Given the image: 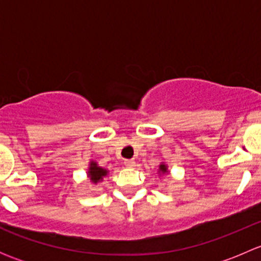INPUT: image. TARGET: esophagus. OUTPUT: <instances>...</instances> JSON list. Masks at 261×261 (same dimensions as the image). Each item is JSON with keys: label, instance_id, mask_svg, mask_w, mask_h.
Returning a JSON list of instances; mask_svg holds the SVG:
<instances>
[{"label": "esophagus", "instance_id": "obj_1", "mask_svg": "<svg viewBox=\"0 0 261 261\" xmlns=\"http://www.w3.org/2000/svg\"><path fill=\"white\" fill-rule=\"evenodd\" d=\"M123 164H125V167H127V168H134V167H135V160L127 159V160H125V162H123Z\"/></svg>", "mask_w": 261, "mask_h": 261}]
</instances>
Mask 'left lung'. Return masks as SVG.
Wrapping results in <instances>:
<instances>
[{"instance_id": "1", "label": "left lung", "mask_w": 261, "mask_h": 261, "mask_svg": "<svg viewBox=\"0 0 261 261\" xmlns=\"http://www.w3.org/2000/svg\"><path fill=\"white\" fill-rule=\"evenodd\" d=\"M159 169H160V172H162V173H167V167H165L164 164H160Z\"/></svg>"}]
</instances>
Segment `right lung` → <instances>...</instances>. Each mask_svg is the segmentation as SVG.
Returning <instances> with one entry per match:
<instances>
[{
  "instance_id": "obj_1",
  "label": "right lung",
  "mask_w": 261,
  "mask_h": 261,
  "mask_svg": "<svg viewBox=\"0 0 261 261\" xmlns=\"http://www.w3.org/2000/svg\"><path fill=\"white\" fill-rule=\"evenodd\" d=\"M106 175H107V170L106 169L98 167V165H97V163L91 162V164H89L88 177H89V179H91L92 183L96 184L97 181L102 180V178L106 177Z\"/></svg>"
}]
</instances>
